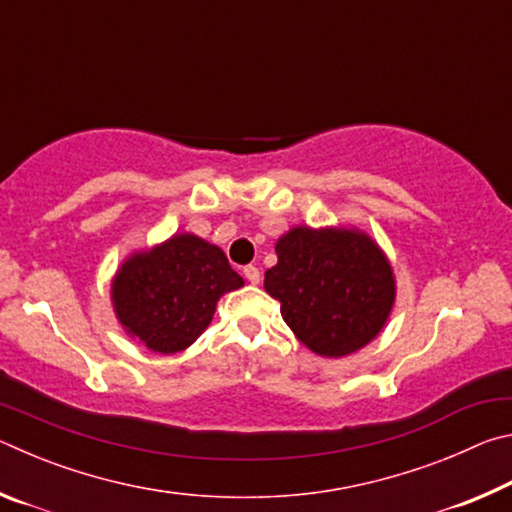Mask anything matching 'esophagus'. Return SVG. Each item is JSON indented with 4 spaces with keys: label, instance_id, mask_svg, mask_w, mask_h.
<instances>
[{
    "label": "esophagus",
    "instance_id": "esophagus-1",
    "mask_svg": "<svg viewBox=\"0 0 512 512\" xmlns=\"http://www.w3.org/2000/svg\"><path fill=\"white\" fill-rule=\"evenodd\" d=\"M244 275H246V280H248L250 284H257V282H259V268L253 266V264H248V266L244 268Z\"/></svg>",
    "mask_w": 512,
    "mask_h": 512
}]
</instances>
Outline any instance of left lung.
<instances>
[{
	"label": "left lung",
	"mask_w": 512,
	"mask_h": 512,
	"mask_svg": "<svg viewBox=\"0 0 512 512\" xmlns=\"http://www.w3.org/2000/svg\"><path fill=\"white\" fill-rule=\"evenodd\" d=\"M264 289L320 357H345L379 334L395 300L391 264L357 230L293 228L277 241Z\"/></svg>",
	"instance_id": "8db88e82"
}]
</instances>
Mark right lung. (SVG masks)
Listing matches in <instances>:
<instances>
[{
  "label": "right lung",
  "instance_id": "1",
  "mask_svg": "<svg viewBox=\"0 0 512 512\" xmlns=\"http://www.w3.org/2000/svg\"><path fill=\"white\" fill-rule=\"evenodd\" d=\"M244 287L221 248L176 235L121 266L112 300L128 334L162 354L192 345L210 325L223 293Z\"/></svg>",
  "mask_w": 512,
  "mask_h": 512
}]
</instances>
